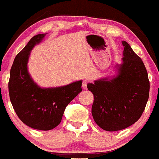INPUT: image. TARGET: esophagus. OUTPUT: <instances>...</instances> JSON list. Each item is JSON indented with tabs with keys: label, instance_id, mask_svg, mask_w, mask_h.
<instances>
[{
	"label": "esophagus",
	"instance_id": "obj_1",
	"mask_svg": "<svg viewBox=\"0 0 159 159\" xmlns=\"http://www.w3.org/2000/svg\"><path fill=\"white\" fill-rule=\"evenodd\" d=\"M89 83V81L87 80H84L83 81V83H82V87H83V89H86L87 88V85H88Z\"/></svg>",
	"mask_w": 159,
	"mask_h": 159
}]
</instances>
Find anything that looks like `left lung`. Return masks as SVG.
Instances as JSON below:
<instances>
[{"mask_svg":"<svg viewBox=\"0 0 159 159\" xmlns=\"http://www.w3.org/2000/svg\"><path fill=\"white\" fill-rule=\"evenodd\" d=\"M122 64L119 74L89 83L94 101L92 114L94 122L102 129L116 131L129 127L140 118L149 99V81L143 62L122 41Z\"/></svg>","mask_w":159,"mask_h":159,"instance_id":"obj_1","label":"left lung"}]
</instances>
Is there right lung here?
I'll list each match as a JSON object with an SVG mask.
<instances>
[{
    "label": "right lung",
    "mask_w": 159,
    "mask_h": 159,
    "mask_svg": "<svg viewBox=\"0 0 159 159\" xmlns=\"http://www.w3.org/2000/svg\"><path fill=\"white\" fill-rule=\"evenodd\" d=\"M46 34L33 37L14 59L8 83L14 110L26 125L49 131L60 124L66 107L82 92V81L65 86L41 89L30 77L27 64L30 52Z\"/></svg>",
    "instance_id": "obj_1"
}]
</instances>
